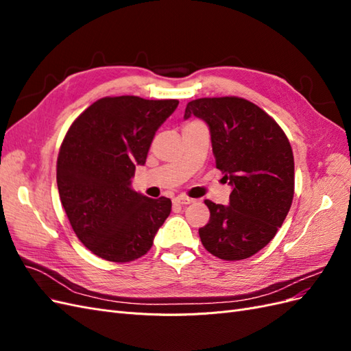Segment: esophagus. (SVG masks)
I'll use <instances>...</instances> for the list:
<instances>
[{
  "mask_svg": "<svg viewBox=\"0 0 351 351\" xmlns=\"http://www.w3.org/2000/svg\"><path fill=\"white\" fill-rule=\"evenodd\" d=\"M174 204H176V205L184 206V205H189V204H193V199H190V197H187V196L180 195V196L174 197Z\"/></svg>",
  "mask_w": 351,
  "mask_h": 351,
  "instance_id": "obj_1",
  "label": "esophagus"
}]
</instances>
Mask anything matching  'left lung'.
I'll list each match as a JSON object with an SVG mask.
<instances>
[{"label":"left lung","instance_id":"8db88e82","mask_svg":"<svg viewBox=\"0 0 351 351\" xmlns=\"http://www.w3.org/2000/svg\"><path fill=\"white\" fill-rule=\"evenodd\" d=\"M210 133L215 167L231 186L230 204L205 200L210 217L199 236L224 261L253 256L277 234L294 196V158L289 139L258 105L237 97L200 98L187 104Z\"/></svg>","mask_w":351,"mask_h":351}]
</instances>
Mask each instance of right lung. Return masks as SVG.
I'll return each instance as SVG.
<instances>
[{
    "label": "right lung",
    "instance_id": "obj_1",
    "mask_svg": "<svg viewBox=\"0 0 351 351\" xmlns=\"http://www.w3.org/2000/svg\"><path fill=\"white\" fill-rule=\"evenodd\" d=\"M177 105V99L129 95L102 98L74 120L62 141L57 159L61 204L77 239L105 261L143 256L171 212V200L134 192L132 178Z\"/></svg>",
    "mask_w": 351,
    "mask_h": 351
}]
</instances>
